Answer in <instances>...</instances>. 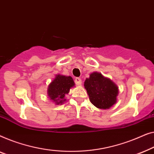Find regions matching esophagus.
Instances as JSON below:
<instances>
[{
	"label": "esophagus",
	"mask_w": 154,
	"mask_h": 154,
	"mask_svg": "<svg viewBox=\"0 0 154 154\" xmlns=\"http://www.w3.org/2000/svg\"><path fill=\"white\" fill-rule=\"evenodd\" d=\"M75 83H76V84H77V85H81L82 83V79H80L79 77H77V78H75Z\"/></svg>",
	"instance_id": "1"
}]
</instances>
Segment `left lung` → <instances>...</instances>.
Wrapping results in <instances>:
<instances>
[{
	"label": "left lung",
	"mask_w": 154,
	"mask_h": 154,
	"mask_svg": "<svg viewBox=\"0 0 154 154\" xmlns=\"http://www.w3.org/2000/svg\"><path fill=\"white\" fill-rule=\"evenodd\" d=\"M84 88L89 100L97 108L109 109L117 102L119 87L109 78L94 72L84 81Z\"/></svg>",
	"instance_id": "1"
}]
</instances>
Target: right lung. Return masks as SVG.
I'll return each instance as SVG.
<instances>
[{"label": "right lung", "instance_id": "add662e5", "mask_svg": "<svg viewBox=\"0 0 154 154\" xmlns=\"http://www.w3.org/2000/svg\"><path fill=\"white\" fill-rule=\"evenodd\" d=\"M75 85L72 77L58 74L49 84L47 95L49 99L56 105H62L66 101L65 97L69 94L70 88L74 87Z\"/></svg>", "mask_w": 154, "mask_h": 154}]
</instances>
